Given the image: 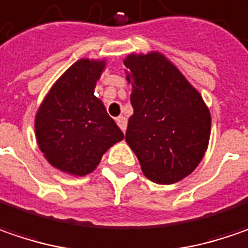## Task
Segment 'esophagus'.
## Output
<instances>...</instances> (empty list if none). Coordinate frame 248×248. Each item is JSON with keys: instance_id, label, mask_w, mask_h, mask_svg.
I'll return each mask as SVG.
<instances>
[{"instance_id": "obj_1", "label": "esophagus", "mask_w": 248, "mask_h": 248, "mask_svg": "<svg viewBox=\"0 0 248 248\" xmlns=\"http://www.w3.org/2000/svg\"><path fill=\"white\" fill-rule=\"evenodd\" d=\"M116 121H117L118 127L121 128V131H123V132L127 130V118L124 117V116H120V117H117L116 118Z\"/></svg>"}]
</instances>
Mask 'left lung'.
Returning a JSON list of instances; mask_svg holds the SVG:
<instances>
[{
  "label": "left lung",
  "mask_w": 248,
  "mask_h": 248,
  "mask_svg": "<svg viewBox=\"0 0 248 248\" xmlns=\"http://www.w3.org/2000/svg\"><path fill=\"white\" fill-rule=\"evenodd\" d=\"M124 65L134 108L125 141L145 177L156 184L177 183L191 174L208 149L209 108L162 53H132Z\"/></svg>",
  "instance_id": "obj_1"
}]
</instances>
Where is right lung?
I'll use <instances>...</instances> for the list:
<instances>
[{
  "label": "right lung",
  "mask_w": 248,
  "mask_h": 248,
  "mask_svg": "<svg viewBox=\"0 0 248 248\" xmlns=\"http://www.w3.org/2000/svg\"><path fill=\"white\" fill-rule=\"evenodd\" d=\"M106 60L81 58L51 86L34 117L36 141L53 167L82 177L97 167L106 151L124 138L94 96Z\"/></svg>",
  "instance_id": "right-lung-1"
}]
</instances>
